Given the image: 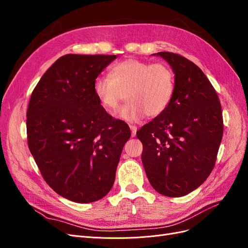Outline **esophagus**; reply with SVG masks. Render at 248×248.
Returning a JSON list of instances; mask_svg holds the SVG:
<instances>
[{"label":"esophagus","mask_w":248,"mask_h":248,"mask_svg":"<svg viewBox=\"0 0 248 248\" xmlns=\"http://www.w3.org/2000/svg\"><path fill=\"white\" fill-rule=\"evenodd\" d=\"M129 127H130V130H131V137L134 138V137L137 136V130H138V128H137L136 126H133V125H130Z\"/></svg>","instance_id":"esophagus-1"}]
</instances>
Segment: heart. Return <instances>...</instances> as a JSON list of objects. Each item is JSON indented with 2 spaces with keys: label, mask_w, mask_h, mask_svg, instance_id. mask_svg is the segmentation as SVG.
<instances>
[{
  "label": "heart",
  "mask_w": 248,
  "mask_h": 248,
  "mask_svg": "<svg viewBox=\"0 0 248 248\" xmlns=\"http://www.w3.org/2000/svg\"><path fill=\"white\" fill-rule=\"evenodd\" d=\"M93 91L104 108L118 109L126 96L128 103L118 117L137 122L145 115L156 117L167 109L175 92V76L164 63L128 59L111 67L109 77L94 79Z\"/></svg>",
  "instance_id": "1"
}]
</instances>
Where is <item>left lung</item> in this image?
Wrapping results in <instances>:
<instances>
[{
    "mask_svg": "<svg viewBox=\"0 0 248 248\" xmlns=\"http://www.w3.org/2000/svg\"><path fill=\"white\" fill-rule=\"evenodd\" d=\"M175 92L162 114L137 132L141 161L153 188L178 198L197 189L211 174L223 133L221 106L211 82L186 58L169 51Z\"/></svg>",
    "mask_w": 248,
    "mask_h": 248,
    "instance_id": "obj_1",
    "label": "left lung"
}]
</instances>
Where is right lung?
I'll return each instance as SVG.
<instances>
[{
	"label": "right lung",
	"instance_id": "add662e5",
	"mask_svg": "<svg viewBox=\"0 0 248 248\" xmlns=\"http://www.w3.org/2000/svg\"><path fill=\"white\" fill-rule=\"evenodd\" d=\"M116 55H65L35 87L27 112L28 145L46 182L79 204L106 197L131 132L109 116L94 79Z\"/></svg>",
	"mask_w": 248,
	"mask_h": 248
}]
</instances>
